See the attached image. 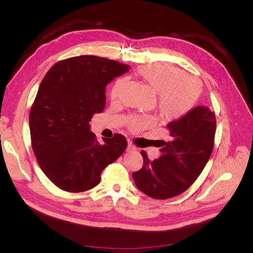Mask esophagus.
Returning <instances> with one entry per match:
<instances>
[{
	"label": "esophagus",
	"instance_id": "obj_1",
	"mask_svg": "<svg viewBox=\"0 0 253 253\" xmlns=\"http://www.w3.org/2000/svg\"><path fill=\"white\" fill-rule=\"evenodd\" d=\"M127 151L128 152L136 151V147L134 145V143H132V141H129V140H128V143H127Z\"/></svg>",
	"mask_w": 253,
	"mask_h": 253
}]
</instances>
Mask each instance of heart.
<instances>
[{
    "label": "heart",
    "mask_w": 253,
    "mask_h": 253,
    "mask_svg": "<svg viewBox=\"0 0 253 253\" xmlns=\"http://www.w3.org/2000/svg\"><path fill=\"white\" fill-rule=\"evenodd\" d=\"M139 77L147 82L155 93H158L157 108L166 118H179L192 110L201 95V83L187 74L169 64H147L137 71ZM126 81L118 80L111 90V97L118 99L125 87ZM152 125L148 117L134 116L128 126L135 131Z\"/></svg>",
    "instance_id": "obj_1"
}]
</instances>
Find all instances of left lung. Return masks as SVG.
<instances>
[{"instance_id":"1","label":"left lung","mask_w":253,"mask_h":253,"mask_svg":"<svg viewBox=\"0 0 253 253\" xmlns=\"http://www.w3.org/2000/svg\"><path fill=\"white\" fill-rule=\"evenodd\" d=\"M170 140H160L163 155L150 160L141 151L143 166L133 173L136 187L156 200L185 192L197 179L212 154L216 119L208 106H197L179 120L167 125Z\"/></svg>"}]
</instances>
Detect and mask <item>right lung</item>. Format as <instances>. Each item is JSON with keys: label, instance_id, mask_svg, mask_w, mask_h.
<instances>
[{"label": "right lung", "instance_id": "obj_1", "mask_svg": "<svg viewBox=\"0 0 253 253\" xmlns=\"http://www.w3.org/2000/svg\"><path fill=\"white\" fill-rule=\"evenodd\" d=\"M129 68L115 60L78 56L59 61L44 76L29 113L30 139L41 170L61 190L93 189L126 151L124 135L99 143L88 122L104 110L106 85Z\"/></svg>", "mask_w": 253, "mask_h": 253}]
</instances>
